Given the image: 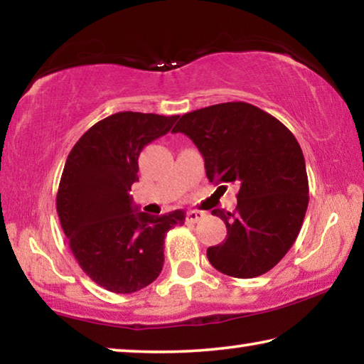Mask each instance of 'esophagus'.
Masks as SVG:
<instances>
[{
    "mask_svg": "<svg viewBox=\"0 0 364 364\" xmlns=\"http://www.w3.org/2000/svg\"><path fill=\"white\" fill-rule=\"evenodd\" d=\"M204 217V213H200V210H189L186 214V222L188 224H196L200 219Z\"/></svg>",
    "mask_w": 364,
    "mask_h": 364,
    "instance_id": "esophagus-1",
    "label": "esophagus"
}]
</instances>
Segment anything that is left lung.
Returning a JSON list of instances; mask_svg holds the SVG:
<instances>
[{
  "label": "left lung",
  "mask_w": 364,
  "mask_h": 364,
  "mask_svg": "<svg viewBox=\"0 0 364 364\" xmlns=\"http://www.w3.org/2000/svg\"><path fill=\"white\" fill-rule=\"evenodd\" d=\"M173 132L193 140L210 183L240 188L234 213L213 210L227 237L208 248L209 263L242 279L276 267L299 235L309 204L306 161L291 130L259 107L235 101L184 114Z\"/></svg>",
  "instance_id": "8db88e82"
}]
</instances>
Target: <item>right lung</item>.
I'll return each mask as SVG.
<instances>
[{"instance_id": "add662e5", "label": "right lung", "mask_w": 364, "mask_h": 364, "mask_svg": "<svg viewBox=\"0 0 364 364\" xmlns=\"http://www.w3.org/2000/svg\"><path fill=\"white\" fill-rule=\"evenodd\" d=\"M180 116L124 111L96 122L68 154L57 193V213L80 268L117 294L159 278L166 232L184 224V210L137 213L130 186L139 181V155L170 132Z\"/></svg>"}]
</instances>
